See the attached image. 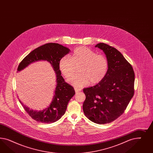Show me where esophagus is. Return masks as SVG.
Listing matches in <instances>:
<instances>
[{"label":"esophagus","instance_id":"1","mask_svg":"<svg viewBox=\"0 0 153 153\" xmlns=\"http://www.w3.org/2000/svg\"><path fill=\"white\" fill-rule=\"evenodd\" d=\"M74 90H75V92L76 93H79V91H81V90L80 88H74Z\"/></svg>","mask_w":153,"mask_h":153}]
</instances>
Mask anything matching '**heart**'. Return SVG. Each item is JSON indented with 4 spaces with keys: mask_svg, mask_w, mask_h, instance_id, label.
Masks as SVG:
<instances>
[{
    "mask_svg": "<svg viewBox=\"0 0 153 153\" xmlns=\"http://www.w3.org/2000/svg\"><path fill=\"white\" fill-rule=\"evenodd\" d=\"M79 74L67 79L71 85L82 88L88 85H95L101 82L107 75L109 62L107 56L97 54L87 47L79 46L74 49L71 58L62 57L59 62V68L65 77H69L74 72L75 65H79Z\"/></svg>",
    "mask_w": 153,
    "mask_h": 153,
    "instance_id": "1",
    "label": "heart"
}]
</instances>
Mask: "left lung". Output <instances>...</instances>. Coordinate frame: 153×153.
Masks as SVG:
<instances>
[{"instance_id":"obj_1","label":"left lung","mask_w":153,"mask_h":153,"mask_svg":"<svg viewBox=\"0 0 153 153\" xmlns=\"http://www.w3.org/2000/svg\"><path fill=\"white\" fill-rule=\"evenodd\" d=\"M109 62L107 74L96 85L83 88L85 115L97 124L116 120L127 107L134 94V74L131 65L116 48L104 43L95 45Z\"/></svg>"}]
</instances>
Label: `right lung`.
<instances>
[{"label":"right lung","mask_w":153,"mask_h":153,"mask_svg":"<svg viewBox=\"0 0 153 153\" xmlns=\"http://www.w3.org/2000/svg\"><path fill=\"white\" fill-rule=\"evenodd\" d=\"M70 49L58 43H48L30 52L19 65L17 72L28 65L40 60L49 62L56 74V87L51 102L42 111H34L19 101L25 110L34 120L43 123H51L59 120L65 114L67 105L75 94L74 88L65 82L59 68L60 59L69 53Z\"/></svg>","instance_id":"obj_1"}]
</instances>
